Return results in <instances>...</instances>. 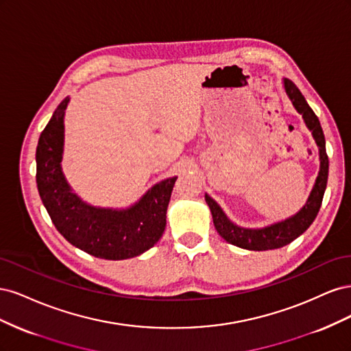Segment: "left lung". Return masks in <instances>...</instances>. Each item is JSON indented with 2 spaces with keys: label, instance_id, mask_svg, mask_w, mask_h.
I'll list each match as a JSON object with an SVG mask.
<instances>
[{
  "label": "left lung",
  "instance_id": "8db88e82",
  "mask_svg": "<svg viewBox=\"0 0 351 351\" xmlns=\"http://www.w3.org/2000/svg\"><path fill=\"white\" fill-rule=\"evenodd\" d=\"M284 86H285L287 95H289L294 105V108L303 115L306 125L309 127V130H312L316 145L319 147V158H321L319 176L316 178V183L309 196V200H307V204L303 206V209L299 212V214H295L294 217L285 219L282 222H278V224H274L271 227L261 228V230H247V228H240L234 226L224 215V212H222V209L218 206L217 202L206 195L205 196L206 204L210 208L212 218H214V226L219 232V236L224 240H227L228 243L234 244V246H239L241 249L271 250V249H280L285 246V244L291 243L294 239L303 234V232L311 227V224L315 221L317 212H319V208L322 205V199H324L326 182H328V167H329L322 127H321L319 119H317L313 110L309 107V104L306 102L299 88H297L295 84L289 79L284 80Z\"/></svg>",
  "mask_w": 351,
  "mask_h": 351
}]
</instances>
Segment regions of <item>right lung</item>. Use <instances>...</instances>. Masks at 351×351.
I'll return each instance as SVG.
<instances>
[{
    "instance_id": "obj_1",
    "label": "right lung",
    "mask_w": 351,
    "mask_h": 351,
    "mask_svg": "<svg viewBox=\"0 0 351 351\" xmlns=\"http://www.w3.org/2000/svg\"><path fill=\"white\" fill-rule=\"evenodd\" d=\"M69 99L62 101L42 130L36 147V184L52 224L73 246L95 258L121 261L151 249L165 230L169 197L177 177L155 184L130 209L89 206L70 192L61 173L64 124Z\"/></svg>"
}]
</instances>
